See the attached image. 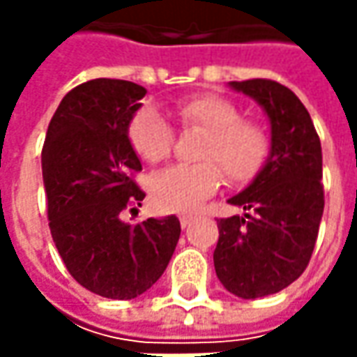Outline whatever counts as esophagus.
<instances>
[{
	"label": "esophagus",
	"instance_id": "1",
	"mask_svg": "<svg viewBox=\"0 0 357 357\" xmlns=\"http://www.w3.org/2000/svg\"><path fill=\"white\" fill-rule=\"evenodd\" d=\"M192 218H195L192 214H181V216H178V220H181V227L183 228L188 227V225L192 222Z\"/></svg>",
	"mask_w": 357,
	"mask_h": 357
}]
</instances>
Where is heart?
Listing matches in <instances>:
<instances>
[{
	"mask_svg": "<svg viewBox=\"0 0 357 357\" xmlns=\"http://www.w3.org/2000/svg\"><path fill=\"white\" fill-rule=\"evenodd\" d=\"M174 113L186 127L206 130L199 149L200 162L172 165L151 176V199L160 211L188 213L208 199L222 181L232 185L252 181L266 162L270 141L256 121L240 117L232 101L202 93L181 99ZM129 143L146 162H160L171 155L174 129L155 107L139 109L129 123Z\"/></svg>",
	"mask_w": 357,
	"mask_h": 357,
	"instance_id": "heart-1",
	"label": "heart"
}]
</instances>
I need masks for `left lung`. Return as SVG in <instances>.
Here are the masks:
<instances>
[{"label": "left lung", "instance_id": "1", "mask_svg": "<svg viewBox=\"0 0 357 357\" xmlns=\"http://www.w3.org/2000/svg\"><path fill=\"white\" fill-rule=\"evenodd\" d=\"M270 121V155L230 204L246 213L218 220L214 270L230 294H276L308 266L324 213L322 144L302 101L270 79L230 81Z\"/></svg>", "mask_w": 357, "mask_h": 357}]
</instances>
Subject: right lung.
I'll return each instance as SVG.
<instances>
[{"label": "right lung", "mask_w": 357, "mask_h": 357, "mask_svg": "<svg viewBox=\"0 0 357 357\" xmlns=\"http://www.w3.org/2000/svg\"><path fill=\"white\" fill-rule=\"evenodd\" d=\"M146 89L93 79L71 89L51 119L41 151L49 228L69 274L111 300H130L162 276L181 236L178 218L121 220L144 192L132 181L141 160L129 123Z\"/></svg>", "instance_id": "right-lung-1"}]
</instances>
